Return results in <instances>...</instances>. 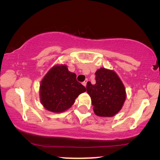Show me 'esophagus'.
<instances>
[{
	"instance_id": "34e87169",
	"label": "esophagus",
	"mask_w": 160,
	"mask_h": 160,
	"mask_svg": "<svg viewBox=\"0 0 160 160\" xmlns=\"http://www.w3.org/2000/svg\"><path fill=\"white\" fill-rule=\"evenodd\" d=\"M87 81H88V80H87V79H86V80H85V81H84V82H83V83H82V84H83V85H84V86L85 87H86V86H87Z\"/></svg>"
}]
</instances>
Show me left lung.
<instances>
[{"mask_svg": "<svg viewBox=\"0 0 160 160\" xmlns=\"http://www.w3.org/2000/svg\"><path fill=\"white\" fill-rule=\"evenodd\" d=\"M95 81V84H87L94 112L99 117H113L121 110L126 99L123 83L114 71L106 68L96 71Z\"/></svg>", "mask_w": 160, "mask_h": 160, "instance_id": "8db88e82", "label": "left lung"}]
</instances>
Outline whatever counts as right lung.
Segmentation results:
<instances>
[{"label":"right lung","instance_id":"add662e5","mask_svg":"<svg viewBox=\"0 0 160 160\" xmlns=\"http://www.w3.org/2000/svg\"><path fill=\"white\" fill-rule=\"evenodd\" d=\"M86 88L76 80V75L65 65L52 68L41 81L40 98L46 109L52 112H63L71 108L75 99Z\"/></svg>","mask_w":160,"mask_h":160}]
</instances>
